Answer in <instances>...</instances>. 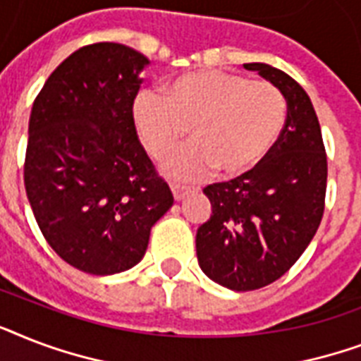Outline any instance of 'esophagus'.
I'll return each instance as SVG.
<instances>
[{"instance_id":"1","label":"esophagus","mask_w":361,"mask_h":361,"mask_svg":"<svg viewBox=\"0 0 361 361\" xmlns=\"http://www.w3.org/2000/svg\"><path fill=\"white\" fill-rule=\"evenodd\" d=\"M170 189H172V195H174L176 200H181V198H185V195H189L195 187L187 185V183H180V181H172V183H170Z\"/></svg>"}]
</instances>
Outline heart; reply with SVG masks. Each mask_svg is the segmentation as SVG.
Instances as JSON below:
<instances>
[{
    "label": "heart",
    "instance_id": "obj_1",
    "mask_svg": "<svg viewBox=\"0 0 361 361\" xmlns=\"http://www.w3.org/2000/svg\"><path fill=\"white\" fill-rule=\"evenodd\" d=\"M285 120V97L274 84L226 71L187 73L163 95L142 92L135 101L136 130L152 157L169 155L187 130L195 138L164 163L176 178L214 166L228 178L245 174L268 155Z\"/></svg>",
    "mask_w": 361,
    "mask_h": 361
}]
</instances>
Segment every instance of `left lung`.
Listing matches in <instances>:
<instances>
[{"label":"left lung","mask_w":361,"mask_h":361,"mask_svg":"<svg viewBox=\"0 0 361 361\" xmlns=\"http://www.w3.org/2000/svg\"><path fill=\"white\" fill-rule=\"evenodd\" d=\"M243 67L283 93L286 121L255 169L204 187L212 217L197 231L198 264L238 292L262 288L296 264L322 221L328 180L320 123L305 90L271 65Z\"/></svg>","instance_id":"left-lung-1"}]
</instances>
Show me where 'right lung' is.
<instances>
[{"mask_svg":"<svg viewBox=\"0 0 361 361\" xmlns=\"http://www.w3.org/2000/svg\"><path fill=\"white\" fill-rule=\"evenodd\" d=\"M144 54L120 42L78 48L35 97L24 185L48 245L73 268L112 275L140 262L174 204L136 136Z\"/></svg>","mask_w":361,"mask_h":361,"instance_id":"obj_1","label":"right lung"}]
</instances>
